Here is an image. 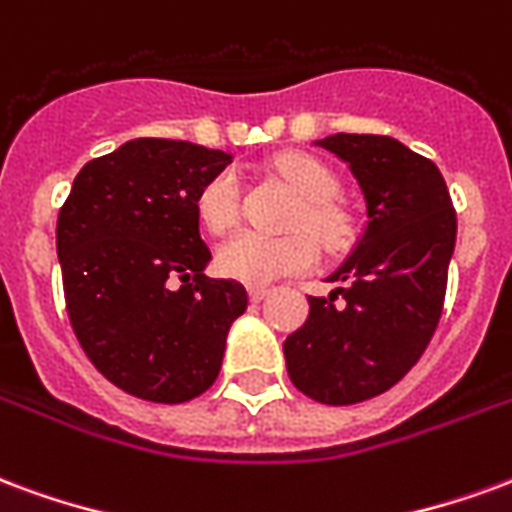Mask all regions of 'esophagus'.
<instances>
[{
    "mask_svg": "<svg viewBox=\"0 0 512 512\" xmlns=\"http://www.w3.org/2000/svg\"><path fill=\"white\" fill-rule=\"evenodd\" d=\"M267 294H270V289H264V286H253V289H251V300L253 302H261V300H264V297H267Z\"/></svg>",
    "mask_w": 512,
    "mask_h": 512,
    "instance_id": "34e87169",
    "label": "esophagus"
}]
</instances>
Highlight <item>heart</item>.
Returning a JSON list of instances; mask_svg holds the SVG:
<instances>
[{
  "label": "heart",
  "instance_id": "obj_1",
  "mask_svg": "<svg viewBox=\"0 0 512 512\" xmlns=\"http://www.w3.org/2000/svg\"><path fill=\"white\" fill-rule=\"evenodd\" d=\"M281 174L289 185L302 196V207L294 215V229L283 237H264V234H240L229 240L218 251V270L234 281L264 286L286 275L311 270L319 261V243L324 248L338 251L352 237V226L341 207L333 199L338 193V179L322 160L308 155H286L278 163ZM196 212L204 229L212 234H226L240 220V182L234 171H220L199 190ZM313 230L317 234H310Z\"/></svg>",
  "mask_w": 512,
  "mask_h": 512
}]
</instances>
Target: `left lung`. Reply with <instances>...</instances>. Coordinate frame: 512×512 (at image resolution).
<instances>
[{
  "label": "left lung",
  "instance_id": "obj_1",
  "mask_svg": "<svg viewBox=\"0 0 512 512\" xmlns=\"http://www.w3.org/2000/svg\"><path fill=\"white\" fill-rule=\"evenodd\" d=\"M316 147L341 158L365 199L363 237L327 278L330 297L283 341L294 387L349 406L401 382L434 335L455 248V210L434 163L390 136L335 133Z\"/></svg>",
  "mask_w": 512,
  "mask_h": 512
}]
</instances>
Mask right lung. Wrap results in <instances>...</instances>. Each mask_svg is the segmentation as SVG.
Wrapping results in <instances>:
<instances>
[{
    "label": "right lung",
    "mask_w": 512,
    "mask_h": 512,
    "mask_svg": "<svg viewBox=\"0 0 512 512\" xmlns=\"http://www.w3.org/2000/svg\"><path fill=\"white\" fill-rule=\"evenodd\" d=\"M229 152L133 138L89 160L57 220L67 316L92 365L119 390L185 404L218 379L231 322L248 308L237 281L207 278L196 196ZM180 289H173V281Z\"/></svg>",
    "instance_id": "right-lung-1"
}]
</instances>
